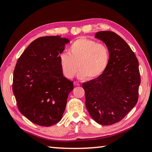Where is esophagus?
Wrapping results in <instances>:
<instances>
[{
	"instance_id": "esophagus-1",
	"label": "esophagus",
	"mask_w": 152,
	"mask_h": 152,
	"mask_svg": "<svg viewBox=\"0 0 152 152\" xmlns=\"http://www.w3.org/2000/svg\"><path fill=\"white\" fill-rule=\"evenodd\" d=\"M74 85L75 86H80V83L78 82H74Z\"/></svg>"
}]
</instances>
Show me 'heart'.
Listing matches in <instances>:
<instances>
[{
    "mask_svg": "<svg viewBox=\"0 0 152 152\" xmlns=\"http://www.w3.org/2000/svg\"><path fill=\"white\" fill-rule=\"evenodd\" d=\"M110 58V53L106 45L99 44L94 40L81 38L70 45L69 53L60 55L59 62L66 78H73L79 68L78 76L80 79L94 80L104 72Z\"/></svg>",
    "mask_w": 152,
    "mask_h": 152,
    "instance_id": "1",
    "label": "heart"
}]
</instances>
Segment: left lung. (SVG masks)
<instances>
[{
  "label": "left lung",
  "instance_id": "left-lung-1",
  "mask_svg": "<svg viewBox=\"0 0 152 152\" xmlns=\"http://www.w3.org/2000/svg\"><path fill=\"white\" fill-rule=\"evenodd\" d=\"M95 37L108 47L110 58L101 76L83 83L86 106L96 123L110 125L120 121L137 104L138 61L127 42L114 32L99 31Z\"/></svg>",
  "mask_w": 152,
  "mask_h": 152
}]
</instances>
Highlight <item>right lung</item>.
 Masks as SVG:
<instances>
[{"instance_id": "1", "label": "right lung", "mask_w": 152, "mask_h": 152, "mask_svg": "<svg viewBox=\"0 0 152 152\" xmlns=\"http://www.w3.org/2000/svg\"><path fill=\"white\" fill-rule=\"evenodd\" d=\"M66 38H38L23 52L13 76V93L19 112L34 124L50 127L63 117L72 81L63 76L59 56Z\"/></svg>"}]
</instances>
